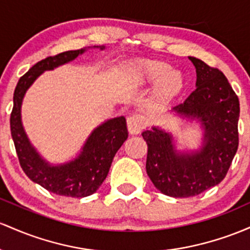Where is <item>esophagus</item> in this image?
<instances>
[{
  "label": "esophagus",
  "instance_id": "1",
  "mask_svg": "<svg viewBox=\"0 0 250 250\" xmlns=\"http://www.w3.org/2000/svg\"><path fill=\"white\" fill-rule=\"evenodd\" d=\"M146 126V120L140 114H132L127 118V130L131 134H138Z\"/></svg>",
  "mask_w": 250,
  "mask_h": 250
}]
</instances>
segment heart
I'll use <instances>...</instances> for the list:
<instances>
[{
    "label": "heart",
    "mask_w": 250,
    "mask_h": 250,
    "mask_svg": "<svg viewBox=\"0 0 250 250\" xmlns=\"http://www.w3.org/2000/svg\"><path fill=\"white\" fill-rule=\"evenodd\" d=\"M133 73L139 83H155L151 103L156 107L167 105L183 89L184 79L182 73L177 69H169V64L163 61H139L134 64Z\"/></svg>",
    "instance_id": "1"
}]
</instances>
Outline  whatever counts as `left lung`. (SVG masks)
<instances>
[{"label": "left lung", "mask_w": 250, "mask_h": 250, "mask_svg": "<svg viewBox=\"0 0 250 250\" xmlns=\"http://www.w3.org/2000/svg\"><path fill=\"white\" fill-rule=\"evenodd\" d=\"M197 73L195 91L172 111L204 128L200 151L179 153L171 134L158 127L144 131L146 172L159 191L171 197L200 195L223 181L238 147L240 102L220 69L190 57Z\"/></svg>", "instance_id": "obj_1"}]
</instances>
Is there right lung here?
<instances>
[{
  "label": "right lung",
  "instance_id": "add662e5",
  "mask_svg": "<svg viewBox=\"0 0 250 250\" xmlns=\"http://www.w3.org/2000/svg\"><path fill=\"white\" fill-rule=\"evenodd\" d=\"M105 47H100L104 49ZM85 49L67 50L39 61L20 78L14 91V106L10 114V131L24 173L48 191L67 197H86L103 184L110 171L113 157L127 138L124 117L107 120L88 137L78 158L67 164L52 167L39 156L30 145L21 123V104L29 86L42 72L74 60Z\"/></svg>",
  "mask_w": 250,
  "mask_h": 250
}]
</instances>
